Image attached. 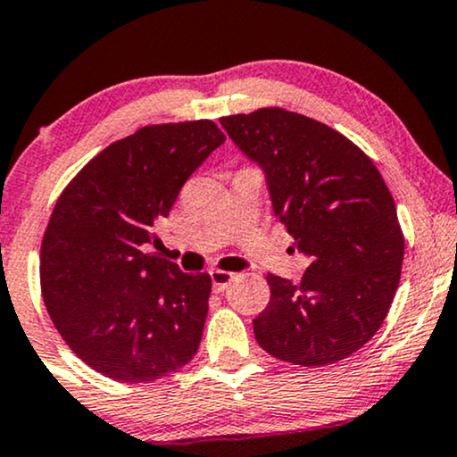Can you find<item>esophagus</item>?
I'll list each match as a JSON object with an SVG mask.
<instances>
[{"instance_id":"obj_1","label":"esophagus","mask_w":457,"mask_h":457,"mask_svg":"<svg viewBox=\"0 0 457 457\" xmlns=\"http://www.w3.org/2000/svg\"><path fill=\"white\" fill-rule=\"evenodd\" d=\"M236 278V274L232 271H225V270H211V280H212V288L217 293H223L225 288L232 285V280Z\"/></svg>"}]
</instances>
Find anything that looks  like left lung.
<instances>
[{
	"label": "left lung",
	"mask_w": 457,
	"mask_h": 457,
	"mask_svg": "<svg viewBox=\"0 0 457 457\" xmlns=\"http://www.w3.org/2000/svg\"><path fill=\"white\" fill-rule=\"evenodd\" d=\"M219 122L263 170L274 215L310 262L299 285L268 274L257 344L293 365L342 361L382 327L401 280L392 194L350 138L302 113L268 107Z\"/></svg>",
	"instance_id": "8db88e82"
}]
</instances>
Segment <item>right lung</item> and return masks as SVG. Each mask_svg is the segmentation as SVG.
Segmentation results:
<instances>
[{"mask_svg":"<svg viewBox=\"0 0 457 457\" xmlns=\"http://www.w3.org/2000/svg\"><path fill=\"white\" fill-rule=\"evenodd\" d=\"M223 141L211 120L145 126L95 155L61 194L42 242V295L56 331L95 371L154 382L198 352L211 276L143 248Z\"/></svg>","mask_w":457,"mask_h":457,"instance_id":"right-lung-1","label":"right lung"}]
</instances>
